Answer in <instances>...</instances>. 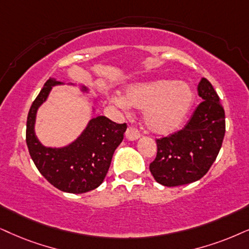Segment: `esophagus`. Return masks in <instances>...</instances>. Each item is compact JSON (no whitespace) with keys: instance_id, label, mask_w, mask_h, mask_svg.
<instances>
[{"instance_id":"1","label":"esophagus","mask_w":249,"mask_h":249,"mask_svg":"<svg viewBox=\"0 0 249 249\" xmlns=\"http://www.w3.org/2000/svg\"><path fill=\"white\" fill-rule=\"evenodd\" d=\"M125 137H126L127 140L134 141L140 137V133L135 127H128L126 130V133H125Z\"/></svg>"}]
</instances>
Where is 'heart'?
<instances>
[{"label":"heart","mask_w":249,"mask_h":249,"mask_svg":"<svg viewBox=\"0 0 249 249\" xmlns=\"http://www.w3.org/2000/svg\"><path fill=\"white\" fill-rule=\"evenodd\" d=\"M194 100V90L187 83L157 79L131 85L116 101L122 107L143 109V123L148 130L168 135L182 126Z\"/></svg>","instance_id":"heart-1"}]
</instances>
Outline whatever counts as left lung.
Wrapping results in <instances>:
<instances>
[{
    "mask_svg": "<svg viewBox=\"0 0 249 249\" xmlns=\"http://www.w3.org/2000/svg\"><path fill=\"white\" fill-rule=\"evenodd\" d=\"M197 93L203 100L185 127L157 139V154L149 164L153 177L163 186L196 181L215 162L225 134V112L213 85L202 78Z\"/></svg>",
    "mask_w": 249,
    "mask_h": 249,
    "instance_id": "1",
    "label": "left lung"
}]
</instances>
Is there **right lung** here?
I'll list each match as a JSON object with an SVG mask.
<instances>
[{"instance_id": "1", "label": "right lung", "mask_w": 249, "mask_h": 249, "mask_svg": "<svg viewBox=\"0 0 249 249\" xmlns=\"http://www.w3.org/2000/svg\"><path fill=\"white\" fill-rule=\"evenodd\" d=\"M63 84L49 78L33 101L27 115L26 143L34 164L53 186L67 193L81 194L95 190L105 180L127 125L97 116L88 122L83 133L72 143L62 148L43 146L34 131L36 111L52 88ZM81 90L87 92V88L81 86Z\"/></svg>"}]
</instances>
